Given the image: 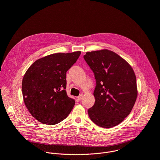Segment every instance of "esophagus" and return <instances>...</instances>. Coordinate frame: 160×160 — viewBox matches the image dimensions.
Listing matches in <instances>:
<instances>
[{
    "mask_svg": "<svg viewBox=\"0 0 160 160\" xmlns=\"http://www.w3.org/2000/svg\"><path fill=\"white\" fill-rule=\"evenodd\" d=\"M82 98H83V95L82 94H81V95H80L78 98H77V99H78V101H80V100H82Z\"/></svg>",
    "mask_w": 160,
    "mask_h": 160,
    "instance_id": "34e87169",
    "label": "esophagus"
}]
</instances>
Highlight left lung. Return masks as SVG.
Wrapping results in <instances>:
<instances>
[{"label":"left lung","instance_id":"left-lung-1","mask_svg":"<svg viewBox=\"0 0 160 160\" xmlns=\"http://www.w3.org/2000/svg\"><path fill=\"white\" fill-rule=\"evenodd\" d=\"M83 58L94 73V105L88 109L94 123L111 128L130 113L138 97L136 77L131 66L108 49L87 52Z\"/></svg>","mask_w":160,"mask_h":160}]
</instances>
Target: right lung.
<instances>
[{
    "label": "right lung",
    "mask_w": 160,
    "mask_h": 160,
    "mask_svg": "<svg viewBox=\"0 0 160 160\" xmlns=\"http://www.w3.org/2000/svg\"><path fill=\"white\" fill-rule=\"evenodd\" d=\"M80 54L77 51L45 56L35 61L26 72L22 81L24 102L40 123L57 124L72 111L75 102L67 96L66 74Z\"/></svg>",
    "instance_id": "add662e5"
}]
</instances>
